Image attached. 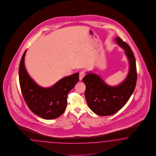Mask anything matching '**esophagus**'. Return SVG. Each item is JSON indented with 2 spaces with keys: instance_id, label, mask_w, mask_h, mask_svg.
Listing matches in <instances>:
<instances>
[{
  "instance_id": "esophagus-1",
  "label": "esophagus",
  "mask_w": 156,
  "mask_h": 156,
  "mask_svg": "<svg viewBox=\"0 0 156 156\" xmlns=\"http://www.w3.org/2000/svg\"><path fill=\"white\" fill-rule=\"evenodd\" d=\"M85 75V72H84V71H81L80 73H79V79H80V80H82Z\"/></svg>"
}]
</instances>
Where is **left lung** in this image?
Returning <instances> with one entry per match:
<instances>
[{"mask_svg":"<svg viewBox=\"0 0 156 156\" xmlns=\"http://www.w3.org/2000/svg\"><path fill=\"white\" fill-rule=\"evenodd\" d=\"M115 40L125 50L129 61V69L126 79L118 85L112 87L91 72H87L83 79L86 86L85 96L88 106L99 115H112L118 112L127 102L136 87L137 71L133 53L129 46L119 37Z\"/></svg>","mask_w":156,"mask_h":156,"instance_id":"left-lung-1","label":"left lung"}]
</instances>
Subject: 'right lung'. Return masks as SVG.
Masks as SVG:
<instances>
[{
    "mask_svg": "<svg viewBox=\"0 0 156 156\" xmlns=\"http://www.w3.org/2000/svg\"><path fill=\"white\" fill-rule=\"evenodd\" d=\"M27 50L21 58L19 75L20 88L28 108L34 114L45 119L60 116L67 105V95L79 79L77 72L63 77L50 88H42L28 75L24 59Z\"/></svg>",
    "mask_w": 156,
    "mask_h": 156,
    "instance_id": "add662e5",
    "label": "right lung"
}]
</instances>
